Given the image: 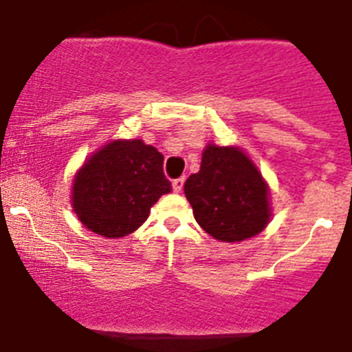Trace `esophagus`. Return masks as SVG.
Instances as JSON below:
<instances>
[{
  "instance_id": "1",
  "label": "esophagus",
  "mask_w": 352,
  "mask_h": 352,
  "mask_svg": "<svg viewBox=\"0 0 352 352\" xmlns=\"http://www.w3.org/2000/svg\"><path fill=\"white\" fill-rule=\"evenodd\" d=\"M184 178H178V179H174L173 182V189L174 192H182V189H184Z\"/></svg>"
}]
</instances>
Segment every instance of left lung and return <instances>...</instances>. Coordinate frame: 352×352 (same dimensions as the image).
Here are the masks:
<instances>
[{"mask_svg":"<svg viewBox=\"0 0 352 352\" xmlns=\"http://www.w3.org/2000/svg\"><path fill=\"white\" fill-rule=\"evenodd\" d=\"M194 218L220 241H241L265 229L269 190L252 162L234 147L207 145L199 173L185 182Z\"/></svg>","mask_w":352,"mask_h":352,"instance_id":"obj_1","label":"left lung"}]
</instances>
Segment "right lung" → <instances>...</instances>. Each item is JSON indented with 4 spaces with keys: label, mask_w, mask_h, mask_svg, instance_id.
<instances>
[{
    "label": "right lung",
    "mask_w": 352,
    "mask_h": 352,
    "mask_svg": "<svg viewBox=\"0 0 352 352\" xmlns=\"http://www.w3.org/2000/svg\"><path fill=\"white\" fill-rule=\"evenodd\" d=\"M170 189L162 153L142 140H118L80 168L72 205L87 229L105 238H122L147 220L151 207Z\"/></svg>",
    "instance_id": "add662e5"
}]
</instances>
